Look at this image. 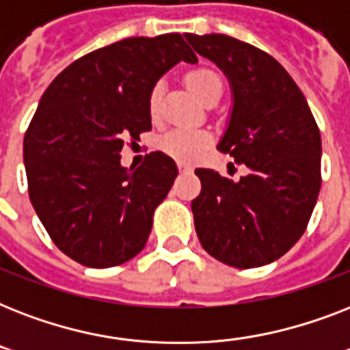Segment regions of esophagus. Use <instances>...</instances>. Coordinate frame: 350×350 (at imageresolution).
<instances>
[{"mask_svg":"<svg viewBox=\"0 0 350 350\" xmlns=\"http://www.w3.org/2000/svg\"><path fill=\"white\" fill-rule=\"evenodd\" d=\"M178 169H180L181 172H187V170H191L192 167L189 163H185V161H178Z\"/></svg>","mask_w":350,"mask_h":350,"instance_id":"esophagus-1","label":"esophagus"}]
</instances>
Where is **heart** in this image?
<instances>
[{
    "label": "heart",
    "mask_w": 350,
    "mask_h": 350,
    "mask_svg": "<svg viewBox=\"0 0 350 350\" xmlns=\"http://www.w3.org/2000/svg\"><path fill=\"white\" fill-rule=\"evenodd\" d=\"M185 83L191 89L192 94L203 103L211 96L221 94V90H224L221 78L214 70H208V68H196V70L189 72L185 76ZM161 103H163V83H156L150 90V94H148V112H150V116H159ZM211 143H213V137L207 132L194 131V129H187V126H176V129H170L159 137L158 147L159 150H163L170 158L181 159V161H192Z\"/></svg>",
    "instance_id": "b5f03b06"
}]
</instances>
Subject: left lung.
Masks as SVG:
<instances>
[{
  "label": "left lung",
  "instance_id": "obj_1",
  "mask_svg": "<svg viewBox=\"0 0 350 350\" xmlns=\"http://www.w3.org/2000/svg\"><path fill=\"white\" fill-rule=\"evenodd\" d=\"M218 65L234 105L218 150L245 165L238 183L196 169L192 200L200 243L225 265L254 269L282 258L307 229L321 187L320 129L298 85L258 46L225 34H187Z\"/></svg>",
  "mask_w": 350,
  "mask_h": 350
}]
</instances>
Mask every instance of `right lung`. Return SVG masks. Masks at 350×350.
I'll return each mask as SVG.
<instances>
[{
    "instance_id": "right-lung-1",
    "label": "right lung",
    "mask_w": 350,
    "mask_h": 350,
    "mask_svg": "<svg viewBox=\"0 0 350 350\" xmlns=\"http://www.w3.org/2000/svg\"><path fill=\"white\" fill-rule=\"evenodd\" d=\"M181 59L198 62L181 34L126 38L70 63L41 96L23 139L29 198L57 249L81 265H121L147 243L178 169L156 150L126 170L120 150L152 129L148 94Z\"/></svg>"
}]
</instances>
